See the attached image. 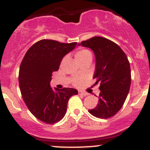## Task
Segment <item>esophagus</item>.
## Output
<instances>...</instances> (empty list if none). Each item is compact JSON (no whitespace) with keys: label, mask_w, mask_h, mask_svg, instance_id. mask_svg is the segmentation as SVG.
Instances as JSON below:
<instances>
[{"label":"esophagus","mask_w":150,"mask_h":150,"mask_svg":"<svg viewBox=\"0 0 150 150\" xmlns=\"http://www.w3.org/2000/svg\"><path fill=\"white\" fill-rule=\"evenodd\" d=\"M78 94L80 95H84V96H86V95H88L87 93H85V92H82V91H78Z\"/></svg>","instance_id":"obj_1"}]
</instances>
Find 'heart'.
<instances>
[{
    "label": "heart",
    "instance_id": "obj_1",
    "mask_svg": "<svg viewBox=\"0 0 150 150\" xmlns=\"http://www.w3.org/2000/svg\"><path fill=\"white\" fill-rule=\"evenodd\" d=\"M92 58V52L88 49H80L75 54V58L77 60H83L87 58ZM83 83V79L80 78H75L72 81L74 85L75 86H80Z\"/></svg>",
    "mask_w": 150,
    "mask_h": 150
}]
</instances>
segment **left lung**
<instances>
[{"label":"left lung","mask_w":150,"mask_h":150,"mask_svg":"<svg viewBox=\"0 0 150 150\" xmlns=\"http://www.w3.org/2000/svg\"><path fill=\"white\" fill-rule=\"evenodd\" d=\"M80 45L90 47L95 53L96 68L93 78L100 83L98 105L89 112L96 117L108 119L121 109L131 84L129 62L117 44L103 37L82 41Z\"/></svg>","instance_id":"1"}]
</instances>
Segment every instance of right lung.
Returning <instances> with one entry per match:
<instances>
[{
	"label": "right lung",
	"mask_w": 150,
	"mask_h": 150,
	"mask_svg": "<svg viewBox=\"0 0 150 150\" xmlns=\"http://www.w3.org/2000/svg\"><path fill=\"white\" fill-rule=\"evenodd\" d=\"M76 42L64 43L43 39L27 51L19 70L21 95L31 113L39 120L54 124L63 118L67 102L78 90L73 88H51L53 72L58 70L62 57L73 50Z\"/></svg>",
	"instance_id": "add662e5"
}]
</instances>
